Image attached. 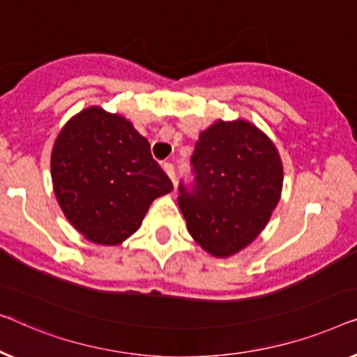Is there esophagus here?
Masks as SVG:
<instances>
[{
	"label": "esophagus",
	"mask_w": 357,
	"mask_h": 357,
	"mask_svg": "<svg viewBox=\"0 0 357 357\" xmlns=\"http://www.w3.org/2000/svg\"><path fill=\"white\" fill-rule=\"evenodd\" d=\"M163 169H165V173L168 174L169 176V179L173 181V184H176V174H174V167L172 163H165L163 165Z\"/></svg>",
	"instance_id": "34e87169"
}]
</instances>
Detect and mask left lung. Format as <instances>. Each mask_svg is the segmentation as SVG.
Segmentation results:
<instances>
[{
    "label": "left lung",
    "mask_w": 357,
    "mask_h": 357,
    "mask_svg": "<svg viewBox=\"0 0 357 357\" xmlns=\"http://www.w3.org/2000/svg\"><path fill=\"white\" fill-rule=\"evenodd\" d=\"M190 189L178 204L189 234L213 257L238 254L267 227L283 189L273 140L248 119H218L199 134Z\"/></svg>",
    "instance_id": "left-lung-1"
}]
</instances>
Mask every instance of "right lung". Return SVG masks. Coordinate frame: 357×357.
Instances as JSON below:
<instances>
[{
	"mask_svg": "<svg viewBox=\"0 0 357 357\" xmlns=\"http://www.w3.org/2000/svg\"><path fill=\"white\" fill-rule=\"evenodd\" d=\"M52 181L68 222L102 245L121 244L140 228L150 204L173 190L149 140L102 107L82 109L59 130Z\"/></svg>",
	"mask_w": 357,
	"mask_h": 357,
	"instance_id": "right-lung-1",
	"label": "right lung"
}]
</instances>
